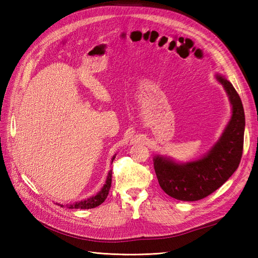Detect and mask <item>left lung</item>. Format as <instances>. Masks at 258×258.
Listing matches in <instances>:
<instances>
[{
    "instance_id": "1",
    "label": "left lung",
    "mask_w": 258,
    "mask_h": 258,
    "mask_svg": "<svg viewBox=\"0 0 258 258\" xmlns=\"http://www.w3.org/2000/svg\"><path fill=\"white\" fill-rule=\"evenodd\" d=\"M232 104V117L224 132L205 156L185 164L154 157V169L162 189L173 199L194 202L211 195L236 171L243 154L245 114L240 97L231 82L217 74Z\"/></svg>"
}]
</instances>
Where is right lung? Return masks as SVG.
Wrapping results in <instances>:
<instances>
[{"mask_svg":"<svg viewBox=\"0 0 258 258\" xmlns=\"http://www.w3.org/2000/svg\"><path fill=\"white\" fill-rule=\"evenodd\" d=\"M114 158H115V156H113L112 162ZM111 184H112V172L109 171L105 184H104L102 189L98 191L96 195L90 197V199H86L84 201L76 202V203H73V204L67 205V208H81V210H89V208H94L98 205H101L102 203L106 200L109 188H111ZM61 206L63 207L64 205H61Z\"/></svg>","mask_w":258,"mask_h":258,"instance_id":"obj_1","label":"right lung"}]
</instances>
